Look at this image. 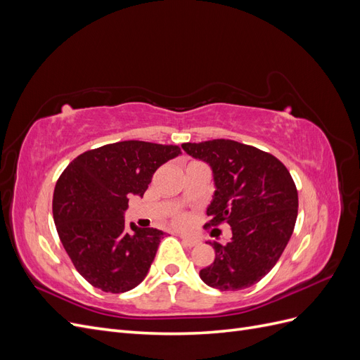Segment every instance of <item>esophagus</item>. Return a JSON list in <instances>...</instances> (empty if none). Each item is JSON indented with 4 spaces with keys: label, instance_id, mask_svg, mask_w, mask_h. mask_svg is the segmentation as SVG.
Listing matches in <instances>:
<instances>
[{
    "label": "esophagus",
    "instance_id": "34e87169",
    "mask_svg": "<svg viewBox=\"0 0 360 360\" xmlns=\"http://www.w3.org/2000/svg\"><path fill=\"white\" fill-rule=\"evenodd\" d=\"M181 237V240H183V243L186 245V246H189V248H193V246H197L198 243H200V240L198 238H195V237H191V236H180Z\"/></svg>",
    "mask_w": 360,
    "mask_h": 360
}]
</instances>
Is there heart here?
<instances>
[{
  "instance_id": "1",
  "label": "heart",
  "mask_w": 360,
  "mask_h": 360,
  "mask_svg": "<svg viewBox=\"0 0 360 360\" xmlns=\"http://www.w3.org/2000/svg\"><path fill=\"white\" fill-rule=\"evenodd\" d=\"M186 221H188V217L184 216V214H179L177 217H176V222L179 224V225H183V224H186Z\"/></svg>"
}]
</instances>
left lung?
Masks as SVG:
<instances>
[{
	"instance_id": "1",
	"label": "left lung",
	"mask_w": 360,
	"mask_h": 360,
	"mask_svg": "<svg viewBox=\"0 0 360 360\" xmlns=\"http://www.w3.org/2000/svg\"><path fill=\"white\" fill-rule=\"evenodd\" d=\"M212 168L214 193L207 225L230 224L226 245L209 242L214 261L200 278L209 287L237 291L257 284L274 269L297 219V189L284 163L266 151L231 139L181 144Z\"/></svg>"
}]
</instances>
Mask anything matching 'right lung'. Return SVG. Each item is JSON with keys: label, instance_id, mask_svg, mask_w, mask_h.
<instances>
[{"label": "right lung", "instance_id": "1", "mask_svg": "<svg viewBox=\"0 0 360 360\" xmlns=\"http://www.w3.org/2000/svg\"><path fill=\"white\" fill-rule=\"evenodd\" d=\"M181 155L177 146L122 141L69 163L53 191L60 240L79 275L105 292H124L147 276L163 231L124 224L129 195L143 197L155 171Z\"/></svg>", "mask_w": 360, "mask_h": 360}]
</instances>
